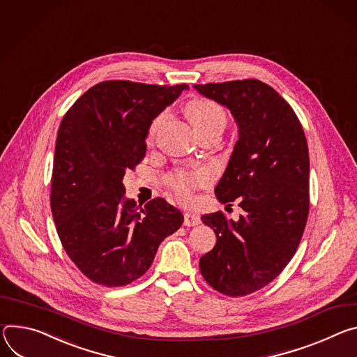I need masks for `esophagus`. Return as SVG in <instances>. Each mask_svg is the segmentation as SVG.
<instances>
[{
    "label": "esophagus",
    "mask_w": 357,
    "mask_h": 357,
    "mask_svg": "<svg viewBox=\"0 0 357 357\" xmlns=\"http://www.w3.org/2000/svg\"><path fill=\"white\" fill-rule=\"evenodd\" d=\"M202 222L200 217L195 215L192 213H184V225L185 227H194V225H199Z\"/></svg>",
    "instance_id": "esophagus-1"
}]
</instances>
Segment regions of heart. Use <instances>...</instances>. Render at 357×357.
Segmentation results:
<instances>
[{
  "instance_id": "heart-1",
  "label": "heart",
  "mask_w": 357,
  "mask_h": 357,
  "mask_svg": "<svg viewBox=\"0 0 357 357\" xmlns=\"http://www.w3.org/2000/svg\"><path fill=\"white\" fill-rule=\"evenodd\" d=\"M187 116L190 117L191 123L199 133L207 132L210 129H224L227 123V116L221 106H218L214 100L210 99H194L185 105ZM166 113H160L151 122L147 132V143L151 144L154 137L165 122ZM210 173L206 170L195 172H176L170 174L166 180L167 185L174 191L181 202H191L192 192L199 187H204L210 183Z\"/></svg>"
}]
</instances>
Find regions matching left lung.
Wrapping results in <instances>:
<instances>
[{
  "label": "left lung",
  "instance_id": "8db88e82",
  "mask_svg": "<svg viewBox=\"0 0 357 357\" xmlns=\"http://www.w3.org/2000/svg\"><path fill=\"white\" fill-rule=\"evenodd\" d=\"M194 88L227 106L238 125L215 195L244 210L236 222L221 211L202 217L217 243L200 271L220 294L245 296L272 282L298 250L309 214L307 143L291 105L258 79Z\"/></svg>",
  "mask_w": 357,
  "mask_h": 357
}]
</instances>
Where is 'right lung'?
<instances>
[{
	"instance_id": "1",
	"label": "right lung",
	"mask_w": 357,
	"mask_h": 357,
	"mask_svg": "<svg viewBox=\"0 0 357 357\" xmlns=\"http://www.w3.org/2000/svg\"><path fill=\"white\" fill-rule=\"evenodd\" d=\"M187 88L105 81L62 119L51 210L63 250L95 284L125 287L140 278L158 245L184 221L160 197L144 207L126 200L123 177L144 158L153 119Z\"/></svg>"
}]
</instances>
